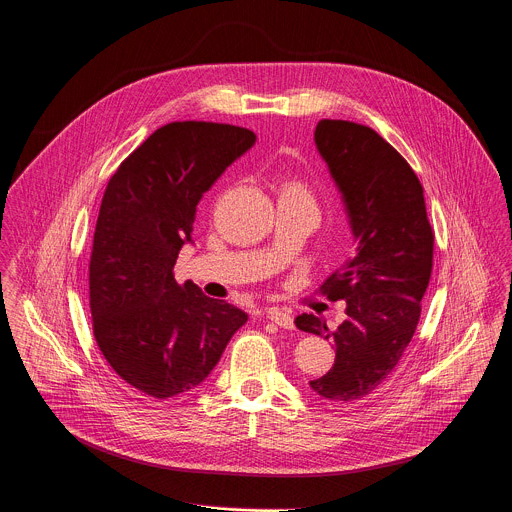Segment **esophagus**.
Wrapping results in <instances>:
<instances>
[{
	"label": "esophagus",
	"instance_id": "obj_1",
	"mask_svg": "<svg viewBox=\"0 0 512 512\" xmlns=\"http://www.w3.org/2000/svg\"><path fill=\"white\" fill-rule=\"evenodd\" d=\"M267 317H269L275 325H279V327H283V329H293V327H295L293 317H291L289 313H285V311H279L277 307L267 309Z\"/></svg>",
	"mask_w": 512,
	"mask_h": 512
}]
</instances>
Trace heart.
<instances>
[{"mask_svg":"<svg viewBox=\"0 0 512 512\" xmlns=\"http://www.w3.org/2000/svg\"><path fill=\"white\" fill-rule=\"evenodd\" d=\"M281 193H297V195H307V193H305V189H303L299 183H295V181H291V183H285Z\"/></svg>","mask_w":512,"mask_h":512,"instance_id":"b5f03b06","label":"heart"}]
</instances>
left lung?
Segmentation results:
<instances>
[{"label": "left lung", "mask_w": 512, "mask_h": 512, "mask_svg": "<svg viewBox=\"0 0 512 512\" xmlns=\"http://www.w3.org/2000/svg\"><path fill=\"white\" fill-rule=\"evenodd\" d=\"M313 140L342 195L356 253L323 283L329 299H346L344 323L329 329L323 317L301 313L295 325L331 339L335 362L309 388L346 404L372 394L412 342L432 273L434 233L418 177L376 130L319 120Z\"/></svg>", "instance_id": "8db88e82"}]
</instances>
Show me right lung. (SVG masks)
<instances>
[{"mask_svg":"<svg viewBox=\"0 0 512 512\" xmlns=\"http://www.w3.org/2000/svg\"><path fill=\"white\" fill-rule=\"evenodd\" d=\"M255 140L241 126L170 122L108 181L90 257L94 337L112 370L146 396L201 386L247 321L197 285L181 287L175 263L193 243L199 201Z\"/></svg>","mask_w":512,"mask_h":512,"instance_id":"obj_1","label":"right lung"}]
</instances>
